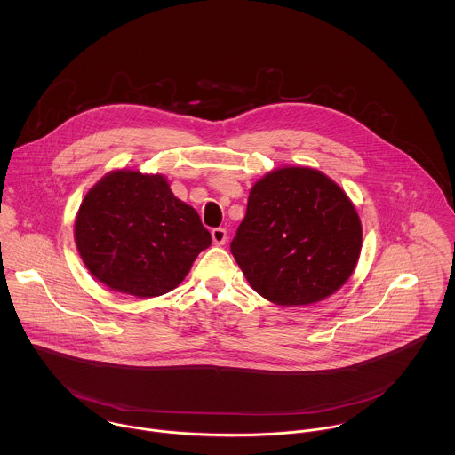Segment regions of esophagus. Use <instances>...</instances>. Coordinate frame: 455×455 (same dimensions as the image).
I'll use <instances>...</instances> for the list:
<instances>
[{
    "mask_svg": "<svg viewBox=\"0 0 455 455\" xmlns=\"http://www.w3.org/2000/svg\"><path fill=\"white\" fill-rule=\"evenodd\" d=\"M212 240L215 245H224L228 242V231L224 228H217L212 231Z\"/></svg>",
    "mask_w": 455,
    "mask_h": 455,
    "instance_id": "34e87169",
    "label": "esophagus"
}]
</instances>
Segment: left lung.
Instances as JSON below:
<instances>
[{"mask_svg":"<svg viewBox=\"0 0 455 455\" xmlns=\"http://www.w3.org/2000/svg\"><path fill=\"white\" fill-rule=\"evenodd\" d=\"M361 247L354 203L308 166H283L259 179L231 242L251 287L280 307H305L334 294L352 276Z\"/></svg>","mask_w":455,"mask_h":455,"instance_id":"left-lung-1","label":"left lung"}]
</instances>
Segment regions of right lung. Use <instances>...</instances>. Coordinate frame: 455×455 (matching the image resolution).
<instances>
[{
    "instance_id": "right-lung-1",
    "label": "right lung",
    "mask_w": 455,
    "mask_h": 455,
    "mask_svg": "<svg viewBox=\"0 0 455 455\" xmlns=\"http://www.w3.org/2000/svg\"><path fill=\"white\" fill-rule=\"evenodd\" d=\"M75 245L89 273L136 298L163 296L188 276L212 236L166 177L114 170L84 196Z\"/></svg>"
}]
</instances>
